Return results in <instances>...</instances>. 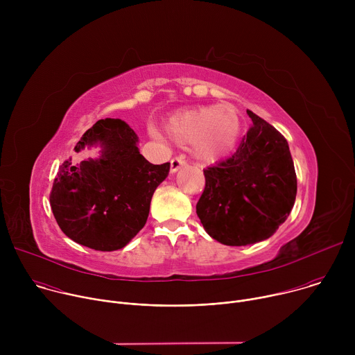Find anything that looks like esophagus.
Instances as JSON below:
<instances>
[{
    "label": "esophagus",
    "instance_id": "1",
    "mask_svg": "<svg viewBox=\"0 0 355 355\" xmlns=\"http://www.w3.org/2000/svg\"><path fill=\"white\" fill-rule=\"evenodd\" d=\"M185 166V160H184V157H174L173 160H171V164H170V171L171 173H177L181 167H184Z\"/></svg>",
    "mask_w": 355,
    "mask_h": 355
}]
</instances>
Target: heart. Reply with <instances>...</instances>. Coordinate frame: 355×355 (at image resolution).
I'll list each match as a JSON object with an SVG mask.
<instances>
[{
  "instance_id": "obj_1",
  "label": "heart",
  "mask_w": 355,
  "mask_h": 355,
  "mask_svg": "<svg viewBox=\"0 0 355 355\" xmlns=\"http://www.w3.org/2000/svg\"><path fill=\"white\" fill-rule=\"evenodd\" d=\"M168 137L192 146L196 157L205 162L218 160L233 150L240 133V118L230 104L200 107L180 111L166 122Z\"/></svg>"
}]
</instances>
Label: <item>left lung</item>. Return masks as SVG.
<instances>
[{
    "label": "left lung",
    "mask_w": 355,
    "mask_h": 355,
    "mask_svg": "<svg viewBox=\"0 0 355 355\" xmlns=\"http://www.w3.org/2000/svg\"><path fill=\"white\" fill-rule=\"evenodd\" d=\"M252 125L236 153L204 170L205 189L196 215L207 233L226 245H247L271 237L289 216L296 174L286 139L247 111Z\"/></svg>",
    "instance_id": "obj_1"
}]
</instances>
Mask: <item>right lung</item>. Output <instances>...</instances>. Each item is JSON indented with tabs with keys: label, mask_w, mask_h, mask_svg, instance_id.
Segmentation results:
<instances>
[{
	"label": "right lung",
	"mask_w": 355,
	"mask_h": 355,
	"mask_svg": "<svg viewBox=\"0 0 355 355\" xmlns=\"http://www.w3.org/2000/svg\"><path fill=\"white\" fill-rule=\"evenodd\" d=\"M137 141L126 122L111 118L83 135L77 153L101 146V156L81 163L66 160L50 192V207L67 237L98 251H114L143 229L151 196L167 178L170 163H148Z\"/></svg>",
	"instance_id": "1"
}]
</instances>
